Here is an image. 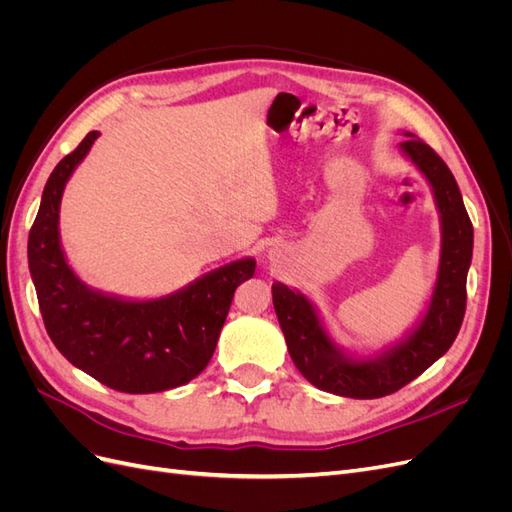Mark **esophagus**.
<instances>
[{
  "label": "esophagus",
  "mask_w": 512,
  "mask_h": 512,
  "mask_svg": "<svg viewBox=\"0 0 512 512\" xmlns=\"http://www.w3.org/2000/svg\"><path fill=\"white\" fill-rule=\"evenodd\" d=\"M275 256H277V250H269V258H271V260H273V258H275Z\"/></svg>",
  "instance_id": "esophagus-1"
}]
</instances>
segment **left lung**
<instances>
[{"mask_svg":"<svg viewBox=\"0 0 512 512\" xmlns=\"http://www.w3.org/2000/svg\"><path fill=\"white\" fill-rule=\"evenodd\" d=\"M404 158L429 183L440 215V262L427 307L395 344L374 354H354L331 337L314 301L297 288L273 282V307L292 363L316 389L339 397L376 399L391 395L423 374L453 346L466 314V280L474 230L459 185L429 145L404 132Z\"/></svg>","mask_w":512,"mask_h":512,"instance_id":"8db88e82","label":"left lung"}]
</instances>
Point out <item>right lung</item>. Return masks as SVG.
Listing matches in <instances>:
<instances>
[{
    "label": "right lung",
    "instance_id": "add662e5",
    "mask_svg": "<svg viewBox=\"0 0 512 512\" xmlns=\"http://www.w3.org/2000/svg\"><path fill=\"white\" fill-rule=\"evenodd\" d=\"M100 132H89L44 185L27 260L42 320L57 350L91 378L121 393H160L188 384L218 346L235 290L256 271L245 256L158 299H128L87 286L68 265L59 207Z\"/></svg>",
    "mask_w": 512,
    "mask_h": 512
}]
</instances>
